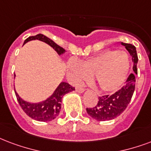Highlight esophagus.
Here are the masks:
<instances>
[{"instance_id": "obj_1", "label": "esophagus", "mask_w": 151, "mask_h": 151, "mask_svg": "<svg viewBox=\"0 0 151 151\" xmlns=\"http://www.w3.org/2000/svg\"><path fill=\"white\" fill-rule=\"evenodd\" d=\"M85 88H76V91L78 92V93H84L85 92Z\"/></svg>"}]
</instances>
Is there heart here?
I'll list each match as a JSON object with an SVG mask.
<instances>
[{"label": "heart", "mask_w": 151, "mask_h": 151, "mask_svg": "<svg viewBox=\"0 0 151 151\" xmlns=\"http://www.w3.org/2000/svg\"><path fill=\"white\" fill-rule=\"evenodd\" d=\"M130 59L122 50H104L79 64L74 61L69 70L76 82L92 78L104 93H114L121 88L129 71Z\"/></svg>", "instance_id": "1"}]
</instances>
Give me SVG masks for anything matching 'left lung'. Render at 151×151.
Masks as SVG:
<instances>
[{
	"label": "left lung",
	"instance_id": "8db88e82",
	"mask_svg": "<svg viewBox=\"0 0 151 151\" xmlns=\"http://www.w3.org/2000/svg\"><path fill=\"white\" fill-rule=\"evenodd\" d=\"M124 46L127 50L129 52L132 57L133 71L127 78L125 86L119 89L118 92L109 96H103L99 97L97 104L94 108L86 109L87 113L93 119L98 121H107L111 120L117 116L126 109V108L132 100V95L134 93V86H135V77L137 74V63H138V55L136 48L134 46L129 43L120 42Z\"/></svg>",
	"mask_w": 151,
	"mask_h": 151
}]
</instances>
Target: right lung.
<instances>
[{
	"label": "right lung",
	"mask_w": 151,
	"mask_h": 151,
	"mask_svg": "<svg viewBox=\"0 0 151 151\" xmlns=\"http://www.w3.org/2000/svg\"><path fill=\"white\" fill-rule=\"evenodd\" d=\"M36 40L44 42L45 43L50 46L58 55H63L65 52V50L63 47H61L60 46L56 44L53 40L42 34H38L35 36H30L27 40H25L24 44L32 40ZM14 76L16 77V75ZM14 90L19 105L28 116L38 121L47 122L55 119L59 115L62 109V101L63 96L68 93L75 90V88L70 85H69L67 82L63 81L58 85L51 96H49L45 101H40L38 103H30L23 100L19 96V94L17 93L15 88Z\"/></svg>",
	"instance_id": "1"
}]
</instances>
